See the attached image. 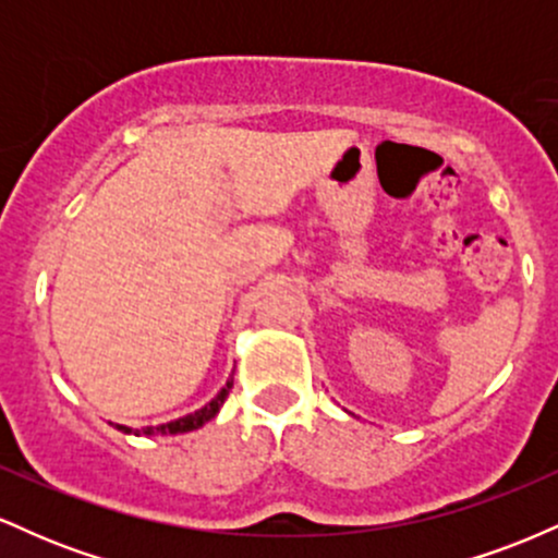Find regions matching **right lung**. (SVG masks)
<instances>
[{
    "label": "right lung",
    "mask_w": 558,
    "mask_h": 558,
    "mask_svg": "<svg viewBox=\"0 0 558 558\" xmlns=\"http://www.w3.org/2000/svg\"><path fill=\"white\" fill-rule=\"evenodd\" d=\"M233 388V380H228L226 383V388L220 390V393L215 396L213 401L207 403V407H202L198 409V412H194V414H185V417H181V420H175V422H168V425H159V427H144V430H128V427H123L120 425V430L123 433H136V435H151V433H162V435H175V433H189V430H196V427H202L204 422H209L215 417L217 412H220V407H222V401H226V396H228V390Z\"/></svg>",
    "instance_id": "1"
}]
</instances>
